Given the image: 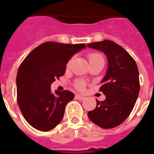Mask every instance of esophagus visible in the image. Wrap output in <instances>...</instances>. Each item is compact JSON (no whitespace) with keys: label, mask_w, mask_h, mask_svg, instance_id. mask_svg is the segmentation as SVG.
Wrapping results in <instances>:
<instances>
[{"label":"esophagus","mask_w":154,"mask_h":154,"mask_svg":"<svg viewBox=\"0 0 154 154\" xmlns=\"http://www.w3.org/2000/svg\"><path fill=\"white\" fill-rule=\"evenodd\" d=\"M76 98L78 99V100H80V101H82V100H84L85 97L83 96H82V95H80V94H77V95H76Z\"/></svg>","instance_id":"1"}]
</instances>
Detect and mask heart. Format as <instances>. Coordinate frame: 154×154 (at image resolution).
<instances>
[{"mask_svg": "<svg viewBox=\"0 0 154 154\" xmlns=\"http://www.w3.org/2000/svg\"><path fill=\"white\" fill-rule=\"evenodd\" d=\"M88 59H89V62H92V61H95V60H104V57L101 53H89L88 55ZM71 61H72V59H70L67 63V67H69L71 64ZM75 87L77 88L78 90H84L85 88V82L82 80H77V82H75Z\"/></svg>", "mask_w": 154, "mask_h": 154, "instance_id": "1", "label": "heart"}]
</instances>
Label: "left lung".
<instances>
[{
	"label": "left lung",
	"instance_id": "left-lung-1",
	"mask_svg": "<svg viewBox=\"0 0 154 154\" xmlns=\"http://www.w3.org/2000/svg\"><path fill=\"white\" fill-rule=\"evenodd\" d=\"M87 46L105 53L109 66L100 91L105 100H97V107L89 111L91 122L103 129L118 126L129 117L140 91L139 72L134 59L119 45L109 40Z\"/></svg>",
	"mask_w": 154,
	"mask_h": 154
}]
</instances>
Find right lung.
I'll use <instances>...</instances> for the list:
<instances>
[{
	"mask_svg": "<svg viewBox=\"0 0 154 154\" xmlns=\"http://www.w3.org/2000/svg\"><path fill=\"white\" fill-rule=\"evenodd\" d=\"M85 44L48 42L35 48L19 66L17 97L21 113L29 124L40 131H49L63 118L68 102L74 94L69 90L51 93L50 85L65 72L72 55Z\"/></svg>",
	"mask_w": 154,
	"mask_h": 154,
	"instance_id": "add662e5",
	"label": "right lung"
}]
</instances>
